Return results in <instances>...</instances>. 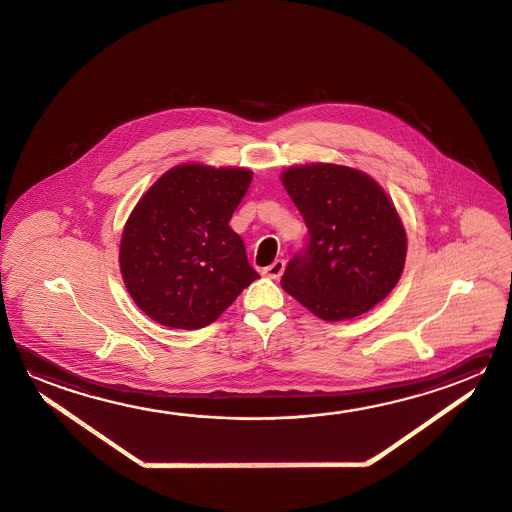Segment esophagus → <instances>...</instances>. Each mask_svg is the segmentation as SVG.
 <instances>
[{"mask_svg":"<svg viewBox=\"0 0 512 512\" xmlns=\"http://www.w3.org/2000/svg\"><path fill=\"white\" fill-rule=\"evenodd\" d=\"M283 270H285V261L276 260L272 265L263 269V276H267L270 279H278L283 274Z\"/></svg>","mask_w":512,"mask_h":512,"instance_id":"1","label":"esophagus"}]
</instances>
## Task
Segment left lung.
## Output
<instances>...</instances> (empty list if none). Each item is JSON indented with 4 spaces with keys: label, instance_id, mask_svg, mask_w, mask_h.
<instances>
[{
    "label": "left lung",
    "instance_id": "8db88e82",
    "mask_svg": "<svg viewBox=\"0 0 512 512\" xmlns=\"http://www.w3.org/2000/svg\"><path fill=\"white\" fill-rule=\"evenodd\" d=\"M281 184L308 227L305 251L290 260L281 287L314 316H363L395 289L408 238L390 196L359 169L316 162L290 166Z\"/></svg>",
    "mask_w": 512,
    "mask_h": 512
}]
</instances>
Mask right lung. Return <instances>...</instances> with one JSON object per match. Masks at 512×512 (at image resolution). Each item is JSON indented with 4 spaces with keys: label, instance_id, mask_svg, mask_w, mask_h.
I'll return each mask as SVG.
<instances>
[{
    "label": "right lung",
    "instance_id": "add662e5",
    "mask_svg": "<svg viewBox=\"0 0 512 512\" xmlns=\"http://www.w3.org/2000/svg\"><path fill=\"white\" fill-rule=\"evenodd\" d=\"M247 168L180 164L133 207L119 247L124 285L158 325H211L260 274L229 227L251 186Z\"/></svg>",
    "mask_w": 512,
    "mask_h": 512
}]
</instances>
